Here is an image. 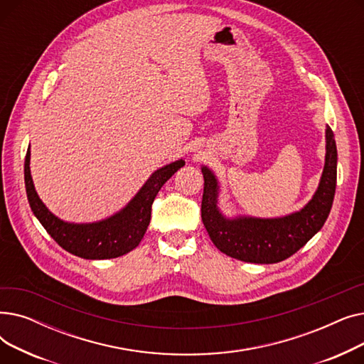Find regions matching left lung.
Segmentation results:
<instances>
[{"label": "left lung", "instance_id": "obj_1", "mask_svg": "<svg viewBox=\"0 0 364 364\" xmlns=\"http://www.w3.org/2000/svg\"><path fill=\"white\" fill-rule=\"evenodd\" d=\"M326 156L318 187L309 203L292 214L259 218L251 215L225 217L218 206L220 181L213 169L202 166V221L213 243L232 258L274 264L294 255L328 220L336 188L338 151L333 131L326 125Z\"/></svg>", "mask_w": 364, "mask_h": 364}]
</instances>
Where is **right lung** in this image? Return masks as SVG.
I'll use <instances>...</instances> for the list:
<instances>
[{
	"mask_svg": "<svg viewBox=\"0 0 364 364\" xmlns=\"http://www.w3.org/2000/svg\"><path fill=\"white\" fill-rule=\"evenodd\" d=\"M178 159L156 169L122 209L94 223H69L55 217L38 196L31 176V149L25 158V187L33 215L65 251L85 259H110L136 250L151 215V203L161 187L184 166Z\"/></svg>",
	"mask_w": 364,
	"mask_h": 364,
	"instance_id": "obj_1",
	"label": "right lung"
}]
</instances>
